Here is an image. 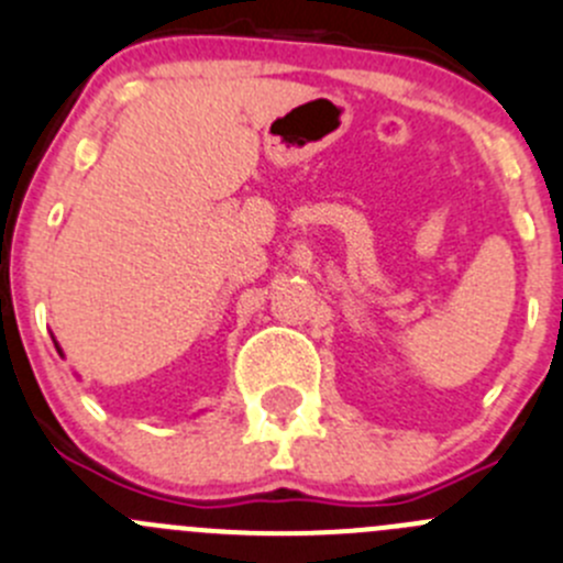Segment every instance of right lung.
<instances>
[{
	"label": "right lung",
	"mask_w": 563,
	"mask_h": 563,
	"mask_svg": "<svg viewBox=\"0 0 563 563\" xmlns=\"http://www.w3.org/2000/svg\"><path fill=\"white\" fill-rule=\"evenodd\" d=\"M55 347H57V342H55ZM57 351H60V347H57Z\"/></svg>",
	"instance_id": "obj_1"
}]
</instances>
